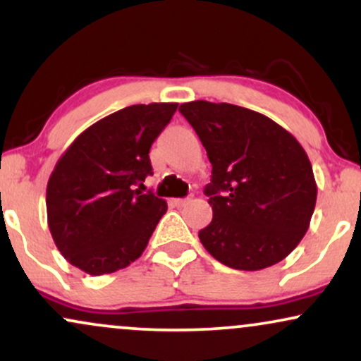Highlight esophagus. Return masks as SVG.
<instances>
[{"mask_svg": "<svg viewBox=\"0 0 361 361\" xmlns=\"http://www.w3.org/2000/svg\"><path fill=\"white\" fill-rule=\"evenodd\" d=\"M188 200H190V198H173L171 204L175 207H183V205L188 204Z\"/></svg>", "mask_w": 361, "mask_h": 361, "instance_id": "1", "label": "esophagus"}]
</instances>
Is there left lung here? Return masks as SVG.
I'll return each instance as SVG.
<instances>
[{
  "mask_svg": "<svg viewBox=\"0 0 361 361\" xmlns=\"http://www.w3.org/2000/svg\"><path fill=\"white\" fill-rule=\"evenodd\" d=\"M181 115L212 164V222L198 233L215 259L256 271L279 263L307 233L317 198L299 140L267 115L231 103H183Z\"/></svg>",
  "mask_w": 361,
  "mask_h": 361,
  "instance_id": "8db88e82",
  "label": "left lung"
}]
</instances>
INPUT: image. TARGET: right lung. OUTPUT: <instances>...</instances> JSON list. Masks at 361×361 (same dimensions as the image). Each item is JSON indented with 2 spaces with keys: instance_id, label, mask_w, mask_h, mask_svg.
<instances>
[{
  "instance_id": "right-lung-1",
  "label": "right lung",
  "mask_w": 361,
  "mask_h": 361,
  "mask_svg": "<svg viewBox=\"0 0 361 361\" xmlns=\"http://www.w3.org/2000/svg\"><path fill=\"white\" fill-rule=\"evenodd\" d=\"M178 103L122 109L81 132L47 183V224L57 250L88 275L128 267L146 250L168 205L140 192L149 149Z\"/></svg>"
}]
</instances>
